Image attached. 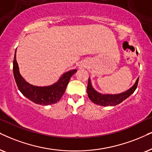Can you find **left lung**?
Listing matches in <instances>:
<instances>
[{"label": "left lung", "mask_w": 152, "mask_h": 152, "mask_svg": "<svg viewBox=\"0 0 152 152\" xmlns=\"http://www.w3.org/2000/svg\"><path fill=\"white\" fill-rule=\"evenodd\" d=\"M138 80H139V78L136 80L134 86L131 88H130L129 90H128L127 91L124 92V93L117 94V95H103V94L98 93L94 89L91 85V83H90V80L89 78L87 87L88 97L93 103L100 105V106H115V105L121 103L123 101L127 99L130 95H131L135 92V90L137 87Z\"/></svg>", "instance_id": "left-lung-1"}]
</instances>
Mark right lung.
Returning a JSON list of instances; mask_svg holds the SVG:
<instances>
[{
	"instance_id": "right-lung-1",
	"label": "right lung",
	"mask_w": 152,
	"mask_h": 152,
	"mask_svg": "<svg viewBox=\"0 0 152 152\" xmlns=\"http://www.w3.org/2000/svg\"><path fill=\"white\" fill-rule=\"evenodd\" d=\"M76 71L73 69L64 73L58 81L52 86L46 87L32 86L26 82L20 74L15 51L13 60V74L17 87L26 98L38 104L50 105L57 103L62 97L71 77Z\"/></svg>"
}]
</instances>
